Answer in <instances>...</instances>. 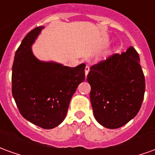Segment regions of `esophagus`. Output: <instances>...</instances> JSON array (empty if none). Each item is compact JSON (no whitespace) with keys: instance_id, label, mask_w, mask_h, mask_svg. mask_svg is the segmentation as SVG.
Instances as JSON below:
<instances>
[{"instance_id":"esophagus-1","label":"esophagus","mask_w":155,"mask_h":155,"mask_svg":"<svg viewBox=\"0 0 155 155\" xmlns=\"http://www.w3.org/2000/svg\"><path fill=\"white\" fill-rule=\"evenodd\" d=\"M89 71H90V67L86 65L85 66V69H84V73H85V76H87L88 73H89Z\"/></svg>"}]
</instances>
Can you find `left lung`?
<instances>
[{
    "mask_svg": "<svg viewBox=\"0 0 155 155\" xmlns=\"http://www.w3.org/2000/svg\"><path fill=\"white\" fill-rule=\"evenodd\" d=\"M90 70V97L98 123L117 129L135 117L143 102L145 80L134 48L112 54Z\"/></svg>",
    "mask_w": 155,
    "mask_h": 155,
    "instance_id": "8db88e82",
    "label": "left lung"
}]
</instances>
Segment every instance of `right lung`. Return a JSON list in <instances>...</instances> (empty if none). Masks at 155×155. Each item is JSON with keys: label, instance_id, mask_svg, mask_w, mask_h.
I'll return each instance as SVG.
<instances>
[{"label": "right lung", "instance_id": "1", "mask_svg": "<svg viewBox=\"0 0 155 155\" xmlns=\"http://www.w3.org/2000/svg\"><path fill=\"white\" fill-rule=\"evenodd\" d=\"M43 26L25 35L15 51L12 66V95L20 113L37 126L50 130L64 120L71 97L84 81L85 64L68 67L41 61L31 50Z\"/></svg>", "mask_w": 155, "mask_h": 155}]
</instances>
